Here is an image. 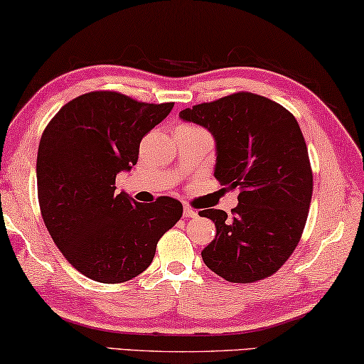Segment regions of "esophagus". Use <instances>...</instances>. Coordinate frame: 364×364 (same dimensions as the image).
I'll list each match as a JSON object with an SVG mask.
<instances>
[{"instance_id": "esophagus-1", "label": "esophagus", "mask_w": 364, "mask_h": 364, "mask_svg": "<svg viewBox=\"0 0 364 364\" xmlns=\"http://www.w3.org/2000/svg\"><path fill=\"white\" fill-rule=\"evenodd\" d=\"M183 215L186 217V219H191V217H196V215H198V213L191 208V205H184V209H183Z\"/></svg>"}]
</instances>
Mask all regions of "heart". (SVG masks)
<instances>
[{"mask_svg":"<svg viewBox=\"0 0 364 364\" xmlns=\"http://www.w3.org/2000/svg\"><path fill=\"white\" fill-rule=\"evenodd\" d=\"M180 127H193V126H186V124H184V126H180Z\"/></svg>","mask_w":364,"mask_h":364,"instance_id":"obj_1","label":"heart"}]
</instances>
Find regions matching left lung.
Wrapping results in <instances>:
<instances>
[{
    "label": "left lung",
    "mask_w": 364,
    "mask_h": 364,
    "mask_svg": "<svg viewBox=\"0 0 364 364\" xmlns=\"http://www.w3.org/2000/svg\"><path fill=\"white\" fill-rule=\"evenodd\" d=\"M214 135V176L238 188L232 215L204 209L217 234L203 250L205 267L230 283L269 278L299 243L311 208L314 176L296 117L268 97L238 91L180 112Z\"/></svg>",
    "instance_id": "left-lung-1"
}]
</instances>
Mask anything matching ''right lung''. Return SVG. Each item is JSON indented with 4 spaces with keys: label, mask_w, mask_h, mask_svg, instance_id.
Wrapping results in <instances>:
<instances>
[{
    "label": "right lung",
    "mask_w": 364,
    "mask_h": 364,
    "mask_svg": "<svg viewBox=\"0 0 364 364\" xmlns=\"http://www.w3.org/2000/svg\"><path fill=\"white\" fill-rule=\"evenodd\" d=\"M175 102L91 91L67 102L43 130L37 154L42 219L75 269L117 284L150 267L156 243L183 215L180 200L135 203L116 193V175L139 160L140 140Z\"/></svg>",
    "instance_id": "obj_1"
}]
</instances>
